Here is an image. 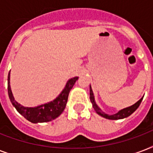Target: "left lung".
<instances>
[{"label":"left lung","instance_id":"left-lung-1","mask_svg":"<svg viewBox=\"0 0 153 153\" xmlns=\"http://www.w3.org/2000/svg\"><path fill=\"white\" fill-rule=\"evenodd\" d=\"M143 98H144V97H142L140 100L137 101L135 104L132 105L131 106L124 108V109L119 110V111L117 112V113H116V114H107L102 111L100 107L97 105V103H96L95 102V98H94V95L93 91H92V88H91V86H90V99H91V103H92L93 108L94 109V110H95L96 113H97L98 115L103 117L105 118L109 119V120H119V119L126 118V117H128V116H130L131 114H133V112H135L136 109L139 107L140 102H142Z\"/></svg>","mask_w":153,"mask_h":153}]
</instances>
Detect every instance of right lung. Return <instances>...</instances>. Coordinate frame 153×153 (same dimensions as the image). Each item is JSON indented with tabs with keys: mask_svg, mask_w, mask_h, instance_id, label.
Here are the masks:
<instances>
[{
	"mask_svg": "<svg viewBox=\"0 0 153 153\" xmlns=\"http://www.w3.org/2000/svg\"><path fill=\"white\" fill-rule=\"evenodd\" d=\"M78 79L79 77H74V78L70 79L67 82L61 93L53 101L35 107H25L20 105V103H18L13 97L10 86V71H9L8 75V97L13 105L15 107L18 113L25 117L27 121L35 124L48 122L57 118L63 112L67 105L70 91Z\"/></svg>",
	"mask_w": 153,
	"mask_h": 153,
	"instance_id": "1",
	"label": "right lung"
}]
</instances>
